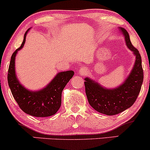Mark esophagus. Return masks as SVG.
Instances as JSON below:
<instances>
[{"label": "esophagus", "mask_w": 150, "mask_h": 150, "mask_svg": "<svg viewBox=\"0 0 150 150\" xmlns=\"http://www.w3.org/2000/svg\"><path fill=\"white\" fill-rule=\"evenodd\" d=\"M86 68H84V67H82L80 68V70H79L78 73H79V75H85L86 74Z\"/></svg>", "instance_id": "1"}]
</instances>
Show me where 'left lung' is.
Returning a JSON list of instances; mask_svg holds the SVG:
<instances>
[{"mask_svg":"<svg viewBox=\"0 0 150 150\" xmlns=\"http://www.w3.org/2000/svg\"><path fill=\"white\" fill-rule=\"evenodd\" d=\"M123 34L127 47L136 57L135 64L129 75L120 86L108 89L89 77L84 78L86 95L90 105L95 110L106 115H115L133 105L140 91L143 82V70L141 56L132 45L129 35L122 27H119Z\"/></svg>","mask_w":150,"mask_h":150,"instance_id":"left-lung-1","label":"left lung"}]
</instances>
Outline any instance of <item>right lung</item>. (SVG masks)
I'll use <instances>...</instances> for the list:
<instances>
[{
    "mask_svg": "<svg viewBox=\"0 0 150 150\" xmlns=\"http://www.w3.org/2000/svg\"><path fill=\"white\" fill-rule=\"evenodd\" d=\"M24 34L20 47L12 54L9 66L8 81L10 89L19 105L26 114L36 117H47L55 115L60 108L61 93L67 83L74 75L73 70L57 73L45 87L38 91H32L24 87L17 79L15 72V58L19 50L24 45L28 30Z\"/></svg>",
    "mask_w": 150,
    "mask_h": 150,
    "instance_id": "right-lung-1",
    "label": "right lung"
}]
</instances>
